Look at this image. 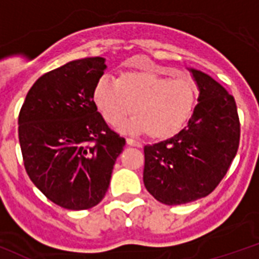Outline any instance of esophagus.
<instances>
[{
  "instance_id": "34e87169",
  "label": "esophagus",
  "mask_w": 259,
  "mask_h": 259,
  "mask_svg": "<svg viewBox=\"0 0 259 259\" xmlns=\"http://www.w3.org/2000/svg\"><path fill=\"white\" fill-rule=\"evenodd\" d=\"M127 144L131 145V147H138V148H142V143L136 142L134 139H127Z\"/></svg>"
}]
</instances>
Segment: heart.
I'll list each match as a JSON object with an SVG mask.
<instances>
[{
    "mask_svg": "<svg viewBox=\"0 0 259 259\" xmlns=\"http://www.w3.org/2000/svg\"><path fill=\"white\" fill-rule=\"evenodd\" d=\"M198 86L192 76L170 79L152 70H132L117 80L102 76L93 90V100L100 115L111 125L125 116H135L121 131L143 134L155 140L169 139L191 119L197 103Z\"/></svg>",
    "mask_w": 259,
    "mask_h": 259,
    "instance_id": "1",
    "label": "heart"
}]
</instances>
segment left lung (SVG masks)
Returning a JSON list of instances; mask_svg holds the SVG:
<instances>
[{
	"label": "left lung",
	"instance_id": "left-lung-1",
	"mask_svg": "<svg viewBox=\"0 0 259 259\" xmlns=\"http://www.w3.org/2000/svg\"><path fill=\"white\" fill-rule=\"evenodd\" d=\"M198 86L197 106L173 138L144 147L143 181L165 205L196 201L214 191L240 144L234 98L208 74L188 68Z\"/></svg>",
	"mask_w": 259,
	"mask_h": 259
}]
</instances>
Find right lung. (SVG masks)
Masks as SVG:
<instances>
[{
    "label": "right lung",
    "mask_w": 259,
    "mask_h": 259,
    "mask_svg": "<svg viewBox=\"0 0 259 259\" xmlns=\"http://www.w3.org/2000/svg\"><path fill=\"white\" fill-rule=\"evenodd\" d=\"M102 57L46 72L29 90L18 138L30 180L54 204L84 210L103 200L125 140L111 131L93 90L107 68Z\"/></svg>",
    "instance_id": "add662e5"
}]
</instances>
